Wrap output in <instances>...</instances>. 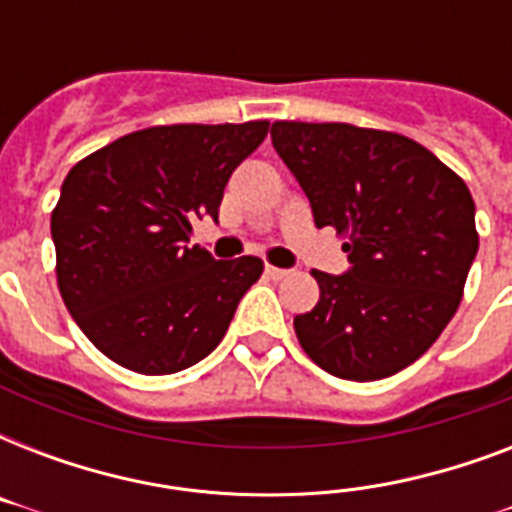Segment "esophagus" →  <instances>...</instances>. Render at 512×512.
Segmentation results:
<instances>
[{
  "instance_id": "1",
  "label": "esophagus",
  "mask_w": 512,
  "mask_h": 512,
  "mask_svg": "<svg viewBox=\"0 0 512 512\" xmlns=\"http://www.w3.org/2000/svg\"><path fill=\"white\" fill-rule=\"evenodd\" d=\"M265 273H268V276H271L273 281H279V279H287V276H289V271H287V268H276V265H265Z\"/></svg>"
}]
</instances>
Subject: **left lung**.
I'll return each mask as SVG.
<instances>
[{
    "label": "left lung",
    "mask_w": 512,
    "mask_h": 512,
    "mask_svg": "<svg viewBox=\"0 0 512 512\" xmlns=\"http://www.w3.org/2000/svg\"><path fill=\"white\" fill-rule=\"evenodd\" d=\"M271 140L319 228L345 239L342 276L313 271L321 297L295 316L303 350L342 380L414 364L460 308L478 252L468 185L398 132L342 122H273Z\"/></svg>",
    "instance_id": "obj_1"
}]
</instances>
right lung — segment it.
<instances>
[{
  "label": "right lung",
  "mask_w": 512,
  "mask_h": 512,
  "mask_svg": "<svg viewBox=\"0 0 512 512\" xmlns=\"http://www.w3.org/2000/svg\"><path fill=\"white\" fill-rule=\"evenodd\" d=\"M268 122L162 124L76 162L52 209L55 273L87 340L124 369L175 374L220 345L260 257L188 244Z\"/></svg>",
  "instance_id": "right-lung-1"
}]
</instances>
